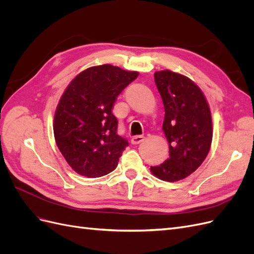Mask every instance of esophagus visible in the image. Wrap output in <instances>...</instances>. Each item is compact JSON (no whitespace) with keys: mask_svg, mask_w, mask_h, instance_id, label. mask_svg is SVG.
I'll return each instance as SVG.
<instances>
[{"mask_svg":"<svg viewBox=\"0 0 254 254\" xmlns=\"http://www.w3.org/2000/svg\"><path fill=\"white\" fill-rule=\"evenodd\" d=\"M144 140L143 135H134L131 137V143L132 144H139Z\"/></svg>","mask_w":254,"mask_h":254,"instance_id":"esophagus-1","label":"esophagus"}]
</instances>
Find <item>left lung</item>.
I'll return each instance as SVG.
<instances>
[{
  "label": "left lung",
  "instance_id": "1",
  "mask_svg": "<svg viewBox=\"0 0 254 254\" xmlns=\"http://www.w3.org/2000/svg\"><path fill=\"white\" fill-rule=\"evenodd\" d=\"M155 81L164 105L162 129L170 156L163 163L150 166V172L160 180L176 182L194 173L210 151L211 109L201 89L186 75L157 71Z\"/></svg>",
  "mask_w": 254,
  "mask_h": 254
}]
</instances>
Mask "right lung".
<instances>
[{
    "label": "right lung",
    "mask_w": 254,
    "mask_h": 254,
    "mask_svg": "<svg viewBox=\"0 0 254 254\" xmlns=\"http://www.w3.org/2000/svg\"><path fill=\"white\" fill-rule=\"evenodd\" d=\"M139 72L112 64L91 66L67 84L54 115V136L67 164L97 178L114 171L128 142L118 135L113 105Z\"/></svg>",
    "instance_id": "right-lung-1"
}]
</instances>
